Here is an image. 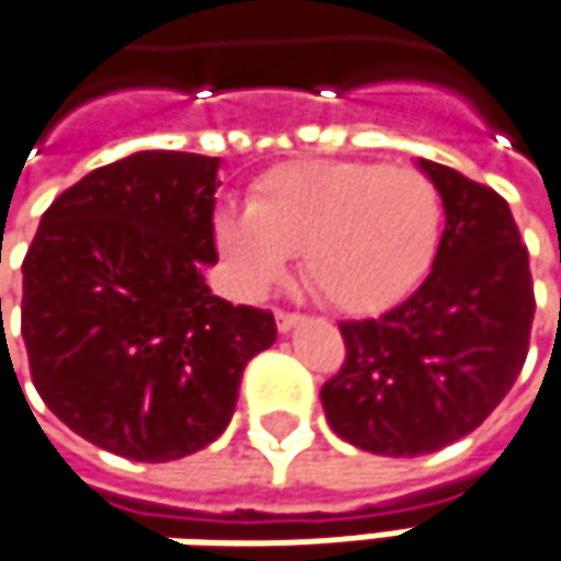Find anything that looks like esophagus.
Returning a JSON list of instances; mask_svg holds the SVG:
<instances>
[{
	"label": "esophagus",
	"mask_w": 561,
	"mask_h": 561,
	"mask_svg": "<svg viewBox=\"0 0 561 561\" xmlns=\"http://www.w3.org/2000/svg\"><path fill=\"white\" fill-rule=\"evenodd\" d=\"M305 321V314H295V311H276V328L282 333H288L291 328H298Z\"/></svg>",
	"instance_id": "obj_1"
}]
</instances>
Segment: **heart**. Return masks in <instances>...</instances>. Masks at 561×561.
<instances>
[{"instance_id": "1", "label": "heart", "mask_w": 561, "mask_h": 561, "mask_svg": "<svg viewBox=\"0 0 561 561\" xmlns=\"http://www.w3.org/2000/svg\"><path fill=\"white\" fill-rule=\"evenodd\" d=\"M443 230L431 179L379 163H285L250 205L215 215V243L250 295L270 291L301 253L311 291L343 314H382L427 276Z\"/></svg>"}]
</instances>
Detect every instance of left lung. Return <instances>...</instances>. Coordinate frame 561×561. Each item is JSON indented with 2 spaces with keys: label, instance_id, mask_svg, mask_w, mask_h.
<instances>
[{
  "label": "left lung",
  "instance_id": "left-lung-1",
  "mask_svg": "<svg viewBox=\"0 0 561 561\" xmlns=\"http://www.w3.org/2000/svg\"><path fill=\"white\" fill-rule=\"evenodd\" d=\"M446 228L424 285L369 321H343L346 359L321 388L328 424L379 456H424L472 433L517 382L534 328L530 256L507 202L421 160Z\"/></svg>",
  "mask_w": 561,
  "mask_h": 561
}]
</instances>
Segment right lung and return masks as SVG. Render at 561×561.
<instances>
[{"label":"right lung","mask_w":561,"mask_h":561,"mask_svg":"<svg viewBox=\"0 0 561 561\" xmlns=\"http://www.w3.org/2000/svg\"><path fill=\"white\" fill-rule=\"evenodd\" d=\"M218 157L140 150L44 211L22 276L31 382L82 439L134 462L215 443L273 311L211 295Z\"/></svg>","instance_id":"add662e5"}]
</instances>
